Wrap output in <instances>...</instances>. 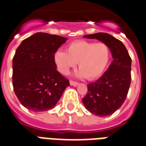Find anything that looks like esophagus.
Wrapping results in <instances>:
<instances>
[{"label": "esophagus", "mask_w": 146, "mask_h": 146, "mask_svg": "<svg viewBox=\"0 0 146 146\" xmlns=\"http://www.w3.org/2000/svg\"><path fill=\"white\" fill-rule=\"evenodd\" d=\"M70 84L71 86H74V87H76V86H77V85H78V83H77V82L73 81V80H70Z\"/></svg>", "instance_id": "34e87169"}]
</instances>
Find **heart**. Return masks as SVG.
<instances>
[{
  "label": "heart",
  "instance_id": "obj_1",
  "mask_svg": "<svg viewBox=\"0 0 146 146\" xmlns=\"http://www.w3.org/2000/svg\"><path fill=\"white\" fill-rule=\"evenodd\" d=\"M111 59V49L104 42L78 40L70 43L66 52L59 49L54 54L58 70L64 75L78 62L79 77L92 80L100 77L106 70Z\"/></svg>",
  "mask_w": 146,
  "mask_h": 146
}]
</instances>
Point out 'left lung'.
Returning a JSON list of instances; mask_svg holds the SVG:
<instances>
[{
  "mask_svg": "<svg viewBox=\"0 0 146 146\" xmlns=\"http://www.w3.org/2000/svg\"><path fill=\"white\" fill-rule=\"evenodd\" d=\"M84 37L107 44L114 59L100 78L87 85V94L82 99L88 111L105 117L116 111L125 102L131 80V59L125 45L111 35L99 32Z\"/></svg>",
  "mask_w": 146,
  "mask_h": 146,
  "instance_id": "8db88e82",
  "label": "left lung"
}]
</instances>
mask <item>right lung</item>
I'll return each mask as SVG.
<instances>
[{"label":"right lung","mask_w":146,"mask_h":146,"mask_svg":"<svg viewBox=\"0 0 146 146\" xmlns=\"http://www.w3.org/2000/svg\"><path fill=\"white\" fill-rule=\"evenodd\" d=\"M66 38L38 32L23 40L13 58L12 83L17 98L34 112L47 111L56 105L67 79L56 70L54 54Z\"/></svg>","instance_id":"1"}]
</instances>
